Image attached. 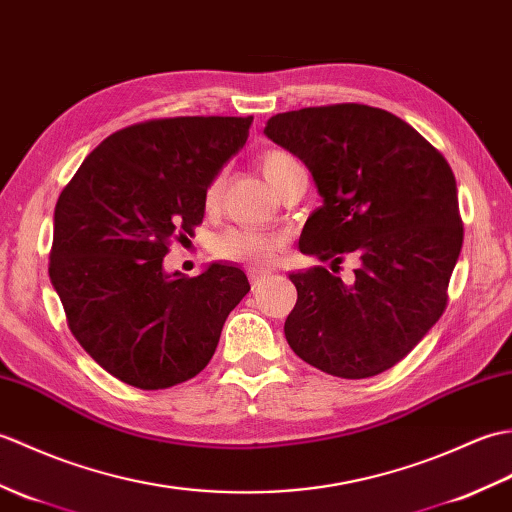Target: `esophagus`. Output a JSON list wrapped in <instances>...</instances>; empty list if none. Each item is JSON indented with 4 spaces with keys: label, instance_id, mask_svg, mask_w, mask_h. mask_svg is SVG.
Masks as SVG:
<instances>
[{
    "label": "esophagus",
    "instance_id": "1",
    "mask_svg": "<svg viewBox=\"0 0 512 512\" xmlns=\"http://www.w3.org/2000/svg\"><path fill=\"white\" fill-rule=\"evenodd\" d=\"M249 280H252L254 287H258L260 282L265 280V274H263V271H260V269H249Z\"/></svg>",
    "mask_w": 512,
    "mask_h": 512
}]
</instances>
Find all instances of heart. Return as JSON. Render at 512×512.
<instances>
[{
  "label": "heart",
  "mask_w": 512,
  "mask_h": 512,
  "mask_svg": "<svg viewBox=\"0 0 512 512\" xmlns=\"http://www.w3.org/2000/svg\"><path fill=\"white\" fill-rule=\"evenodd\" d=\"M260 168H263V175L276 192L282 188V184L298 170H304L302 164L295 160V155L282 149H269L260 155ZM223 190V173H217L206 188V208H214L221 197ZM285 245V238L280 234H267L252 230V227H230V230L221 232L214 238V254L225 260H243L254 267L269 265L271 260Z\"/></svg>",
  "instance_id": "1"
}]
</instances>
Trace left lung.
<instances>
[{
	"mask_svg": "<svg viewBox=\"0 0 512 512\" xmlns=\"http://www.w3.org/2000/svg\"><path fill=\"white\" fill-rule=\"evenodd\" d=\"M265 133L309 166L324 199L300 252L333 260V273L344 257L360 263L350 286L326 267L289 274L287 342L333 377H374L447 309L464 236L453 170L405 120L357 102L278 113Z\"/></svg>",
	"mask_w": 512,
	"mask_h": 512,
	"instance_id": "1",
	"label": "left lung"
}]
</instances>
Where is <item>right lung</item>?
<instances>
[{
	"mask_svg": "<svg viewBox=\"0 0 512 512\" xmlns=\"http://www.w3.org/2000/svg\"><path fill=\"white\" fill-rule=\"evenodd\" d=\"M252 116L131 124L85 157L54 208L50 280L76 342L140 390H166L208 366L247 291L238 267L168 276L173 241L195 234L206 188L247 142Z\"/></svg>",
	"mask_w": 512,
	"mask_h": 512,
	"instance_id": "right-lung-1",
	"label": "right lung"
}]
</instances>
